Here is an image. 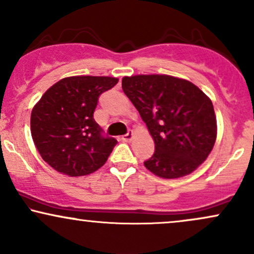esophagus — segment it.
Segmentation results:
<instances>
[{"instance_id":"34e87169","label":"esophagus","mask_w":254,"mask_h":254,"mask_svg":"<svg viewBox=\"0 0 254 254\" xmlns=\"http://www.w3.org/2000/svg\"><path fill=\"white\" fill-rule=\"evenodd\" d=\"M132 138H133V132H132V131H130V132H127V135H124L123 137H122V139H123L124 142H130Z\"/></svg>"}]
</instances>
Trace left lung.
<instances>
[{
  "instance_id": "8db88e82",
  "label": "left lung",
  "mask_w": 254,
  "mask_h": 254,
  "mask_svg": "<svg viewBox=\"0 0 254 254\" xmlns=\"http://www.w3.org/2000/svg\"><path fill=\"white\" fill-rule=\"evenodd\" d=\"M122 88L139 112L155 143L144 162L165 179L188 176L211 153L217 123L210 98L196 84L171 75H135L122 80Z\"/></svg>"
}]
</instances>
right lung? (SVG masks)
<instances>
[{
	"label": "right lung",
	"instance_id": "1",
	"mask_svg": "<svg viewBox=\"0 0 254 254\" xmlns=\"http://www.w3.org/2000/svg\"><path fill=\"white\" fill-rule=\"evenodd\" d=\"M117 77L69 76L46 90L31 113V133L40 156L69 177L93 173L107 161L117 139L101 135L93 118L99 95Z\"/></svg>",
	"mask_w": 254,
	"mask_h": 254
}]
</instances>
